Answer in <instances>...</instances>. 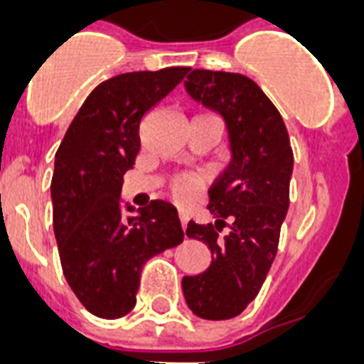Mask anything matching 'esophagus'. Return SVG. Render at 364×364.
Returning <instances> with one entry per match:
<instances>
[{
  "mask_svg": "<svg viewBox=\"0 0 364 364\" xmlns=\"http://www.w3.org/2000/svg\"><path fill=\"white\" fill-rule=\"evenodd\" d=\"M179 221H181V227H183V230H185V228H187V221H188V215L185 213V211H179Z\"/></svg>",
  "mask_w": 364,
  "mask_h": 364,
  "instance_id": "obj_1",
  "label": "esophagus"
}]
</instances>
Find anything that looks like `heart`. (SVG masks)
<instances>
[{
  "label": "heart",
  "instance_id": "1",
  "mask_svg": "<svg viewBox=\"0 0 364 364\" xmlns=\"http://www.w3.org/2000/svg\"><path fill=\"white\" fill-rule=\"evenodd\" d=\"M200 188V181L196 177L191 176H179L171 181V194L176 196V200L183 202V204H188L193 202L196 193Z\"/></svg>",
  "mask_w": 364,
  "mask_h": 364
}]
</instances>
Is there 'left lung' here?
<instances>
[{"label":"left lung","instance_id":"obj_1","mask_svg":"<svg viewBox=\"0 0 364 364\" xmlns=\"http://www.w3.org/2000/svg\"><path fill=\"white\" fill-rule=\"evenodd\" d=\"M196 102L221 113L232 160L210 188L208 210L215 225L191 221L188 238L204 242L211 264L183 277V294L194 316L232 319L253 302L276 259L289 210L293 149L279 111L249 77L193 70L185 81ZM227 226L229 232L221 235Z\"/></svg>","mask_w":364,"mask_h":364}]
</instances>
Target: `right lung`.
I'll return each mask as SVG.
<instances>
[{
	"label": "right lung",
	"mask_w": 364,
	"mask_h": 364,
	"mask_svg": "<svg viewBox=\"0 0 364 364\" xmlns=\"http://www.w3.org/2000/svg\"><path fill=\"white\" fill-rule=\"evenodd\" d=\"M187 73L164 68L111 77L88 94L56 151L50 194L60 262L71 291L96 317L132 311L143 264L183 242L170 202L151 200L124 221L119 196L139 153L141 119Z\"/></svg>",
	"instance_id": "add662e5"
}]
</instances>
